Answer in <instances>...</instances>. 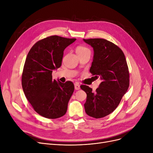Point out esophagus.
Segmentation results:
<instances>
[{
  "mask_svg": "<svg viewBox=\"0 0 153 153\" xmlns=\"http://www.w3.org/2000/svg\"><path fill=\"white\" fill-rule=\"evenodd\" d=\"M75 90H79L80 89V86L79 83L78 82L75 83Z\"/></svg>",
  "mask_w": 153,
  "mask_h": 153,
  "instance_id": "1",
  "label": "esophagus"
}]
</instances>
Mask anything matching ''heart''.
Returning <instances> with one entry per match:
<instances>
[{
    "label": "heart",
    "mask_w": 153,
    "mask_h": 153,
    "mask_svg": "<svg viewBox=\"0 0 153 153\" xmlns=\"http://www.w3.org/2000/svg\"><path fill=\"white\" fill-rule=\"evenodd\" d=\"M76 52L77 53V55H80L82 53H84L85 52H87V51H89V49H88L87 47H84V46H77V47H76Z\"/></svg>",
    "instance_id": "heart-1"
}]
</instances>
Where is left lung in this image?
Returning a JSON list of instances; mask_svg holds the SVG:
<instances>
[{"instance_id": "1", "label": "left lung", "mask_w": 153, "mask_h": 153, "mask_svg": "<svg viewBox=\"0 0 153 153\" xmlns=\"http://www.w3.org/2000/svg\"><path fill=\"white\" fill-rule=\"evenodd\" d=\"M84 41L93 48L90 72L101 83L95 92L85 85L80 88L87 94L86 114L99 119L114 111L126 94L129 84L128 67L123 52L113 43L100 38L84 39Z\"/></svg>"}]
</instances>
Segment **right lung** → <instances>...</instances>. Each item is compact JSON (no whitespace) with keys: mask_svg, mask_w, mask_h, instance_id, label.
<instances>
[{"mask_svg":"<svg viewBox=\"0 0 153 153\" xmlns=\"http://www.w3.org/2000/svg\"><path fill=\"white\" fill-rule=\"evenodd\" d=\"M76 39L52 36L38 41L25 60L22 77L23 90L36 112L48 119L65 115L74 84L52 79L53 70L62 64L64 50Z\"/></svg>","mask_w":153,"mask_h":153,"instance_id":"right-lung-1","label":"right lung"}]
</instances>
